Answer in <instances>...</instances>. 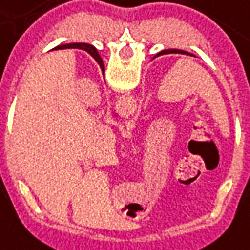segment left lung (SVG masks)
Listing matches in <instances>:
<instances>
[{"instance_id":"obj_1","label":"left lung","mask_w":250,"mask_h":250,"mask_svg":"<svg viewBox=\"0 0 250 250\" xmlns=\"http://www.w3.org/2000/svg\"><path fill=\"white\" fill-rule=\"evenodd\" d=\"M166 54H183V55H190V56H192V54L187 52V51H180V49H164V51H162V52H159L157 55H155V58L160 56V55H166ZM155 58H153V59H155Z\"/></svg>"}]
</instances>
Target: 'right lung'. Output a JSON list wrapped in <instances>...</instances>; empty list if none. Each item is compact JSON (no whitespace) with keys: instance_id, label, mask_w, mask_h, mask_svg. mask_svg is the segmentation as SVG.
I'll return each instance as SVG.
<instances>
[{"instance_id":"add662e5","label":"right lung","mask_w":250,"mask_h":250,"mask_svg":"<svg viewBox=\"0 0 250 250\" xmlns=\"http://www.w3.org/2000/svg\"><path fill=\"white\" fill-rule=\"evenodd\" d=\"M64 48H79L83 49V51H86L87 54H90L93 56L95 62L100 64L101 70L102 72L105 74V65H104V62H102V58H101V55L98 54V51L97 48L91 45V44H86V43H72V44H62V45H58V47H55L54 49H64Z\"/></svg>"}]
</instances>
